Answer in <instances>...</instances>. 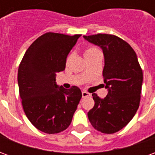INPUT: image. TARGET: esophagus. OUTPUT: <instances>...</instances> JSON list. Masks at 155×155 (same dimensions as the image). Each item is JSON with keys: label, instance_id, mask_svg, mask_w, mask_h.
Listing matches in <instances>:
<instances>
[{"label": "esophagus", "instance_id": "1", "mask_svg": "<svg viewBox=\"0 0 155 155\" xmlns=\"http://www.w3.org/2000/svg\"><path fill=\"white\" fill-rule=\"evenodd\" d=\"M89 96H91V94L90 93H88L86 91H82V97L85 98V97H89Z\"/></svg>", "mask_w": 155, "mask_h": 155}]
</instances>
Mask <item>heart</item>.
Here are the masks:
<instances>
[{
    "instance_id": "1",
    "label": "heart",
    "mask_w": 155,
    "mask_h": 155,
    "mask_svg": "<svg viewBox=\"0 0 155 155\" xmlns=\"http://www.w3.org/2000/svg\"><path fill=\"white\" fill-rule=\"evenodd\" d=\"M98 52H101V51L98 50L97 48L95 47H87L85 50H84V55L85 59H87V58L91 57L92 56L93 54H96Z\"/></svg>"
}]
</instances>
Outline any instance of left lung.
<instances>
[{"instance_id": "8db88e82", "label": "left lung", "mask_w": 155, "mask_h": 155, "mask_svg": "<svg viewBox=\"0 0 155 155\" xmlns=\"http://www.w3.org/2000/svg\"><path fill=\"white\" fill-rule=\"evenodd\" d=\"M83 37L103 51L104 85L108 90L104 99L92 94L94 105L88 112V118L98 131L114 134L126 126L136 114L140 106L143 72L136 53L122 39L108 34Z\"/></svg>"}]
</instances>
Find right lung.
Listing matches in <instances>:
<instances>
[{
  "label": "right lung",
  "mask_w": 155,
  "mask_h": 155,
  "mask_svg": "<svg viewBox=\"0 0 155 155\" xmlns=\"http://www.w3.org/2000/svg\"><path fill=\"white\" fill-rule=\"evenodd\" d=\"M80 36L45 33L31 45L19 66V92L25 114L44 133L66 130L82 97L77 86L66 90L55 82Z\"/></svg>",
  "instance_id": "right-lung-1"
}]
</instances>
